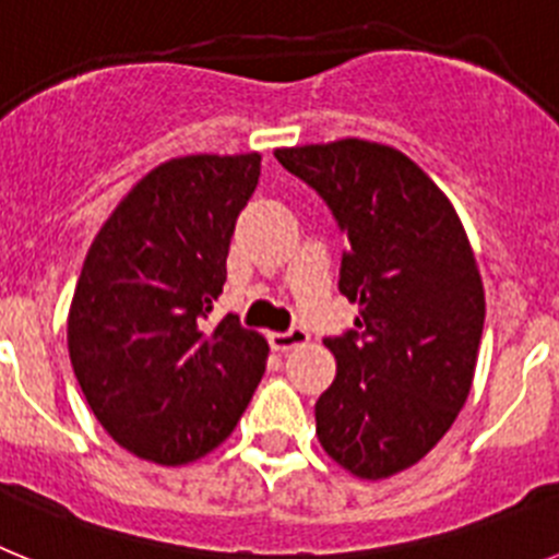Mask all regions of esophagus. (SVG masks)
Returning a JSON list of instances; mask_svg holds the SVG:
<instances>
[{
  "label": "esophagus",
  "mask_w": 559,
  "mask_h": 559,
  "mask_svg": "<svg viewBox=\"0 0 559 559\" xmlns=\"http://www.w3.org/2000/svg\"><path fill=\"white\" fill-rule=\"evenodd\" d=\"M310 333L305 328H290L285 330V333H271V347L280 349V353H285V349H294V347H302V344H308Z\"/></svg>",
  "instance_id": "1"
}]
</instances>
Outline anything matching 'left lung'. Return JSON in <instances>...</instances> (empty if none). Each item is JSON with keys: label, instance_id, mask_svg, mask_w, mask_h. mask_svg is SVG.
Returning <instances> with one entry per match:
<instances>
[{"label": "left lung", "instance_id": "8db88e82", "mask_svg": "<svg viewBox=\"0 0 559 559\" xmlns=\"http://www.w3.org/2000/svg\"><path fill=\"white\" fill-rule=\"evenodd\" d=\"M347 235L338 290L355 330L324 338L335 380L316 437L358 478H389L445 437L471 394L484 285L448 195L397 147L367 140L276 147Z\"/></svg>", "mask_w": 559, "mask_h": 559}]
</instances>
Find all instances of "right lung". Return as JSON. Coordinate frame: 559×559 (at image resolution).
<instances>
[{
    "label": "right lung",
    "instance_id": "add662e5",
    "mask_svg": "<svg viewBox=\"0 0 559 559\" xmlns=\"http://www.w3.org/2000/svg\"><path fill=\"white\" fill-rule=\"evenodd\" d=\"M260 153L162 162L88 246L67 322L72 369L108 437L147 462H195L235 431L269 341L210 324Z\"/></svg>",
    "mask_w": 559,
    "mask_h": 559
}]
</instances>
